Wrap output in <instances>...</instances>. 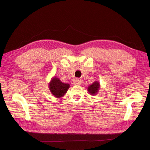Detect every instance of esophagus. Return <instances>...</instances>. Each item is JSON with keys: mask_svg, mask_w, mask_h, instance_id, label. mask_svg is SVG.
Wrapping results in <instances>:
<instances>
[{"mask_svg": "<svg viewBox=\"0 0 150 150\" xmlns=\"http://www.w3.org/2000/svg\"><path fill=\"white\" fill-rule=\"evenodd\" d=\"M74 85H76V86H79L81 84V80L80 79H78V78H76V79L74 81Z\"/></svg>", "mask_w": 150, "mask_h": 150, "instance_id": "esophagus-1", "label": "esophagus"}]
</instances>
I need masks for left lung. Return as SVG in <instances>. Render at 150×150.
I'll use <instances>...</instances> for the list:
<instances>
[{"label": "left lung", "instance_id": "obj_1", "mask_svg": "<svg viewBox=\"0 0 150 150\" xmlns=\"http://www.w3.org/2000/svg\"><path fill=\"white\" fill-rule=\"evenodd\" d=\"M99 83L97 81L94 82L92 84H91L88 87V92L91 94V95H95L99 90Z\"/></svg>", "mask_w": 150, "mask_h": 150}]
</instances>
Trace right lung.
<instances>
[{"label":"right lung","instance_id":"obj_1","mask_svg":"<svg viewBox=\"0 0 150 150\" xmlns=\"http://www.w3.org/2000/svg\"><path fill=\"white\" fill-rule=\"evenodd\" d=\"M69 84L62 83L57 78H53L49 84V88L53 95L56 97H61L66 93L69 88Z\"/></svg>","mask_w":150,"mask_h":150}]
</instances>
